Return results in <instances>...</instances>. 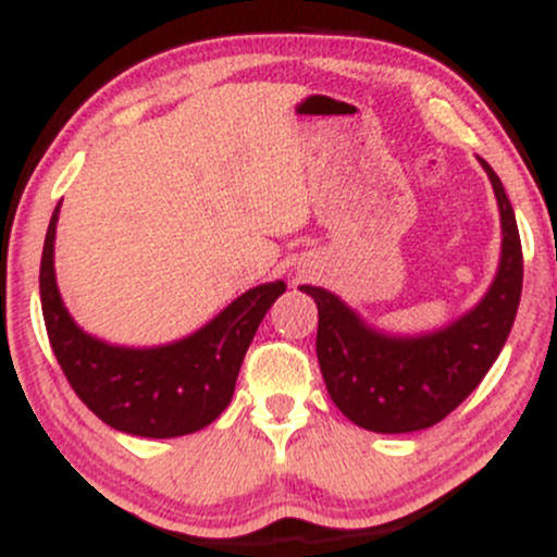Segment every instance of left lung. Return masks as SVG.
<instances>
[{
    "label": "left lung",
    "instance_id": "1",
    "mask_svg": "<svg viewBox=\"0 0 557 557\" xmlns=\"http://www.w3.org/2000/svg\"><path fill=\"white\" fill-rule=\"evenodd\" d=\"M479 162L500 207L503 257L487 296L450 327L389 337L367 327L324 287L300 285L319 309L317 359L330 398L363 430L400 434L434 426L469 398L508 341L521 300V238L500 177Z\"/></svg>",
    "mask_w": 557,
    "mask_h": 557
}]
</instances>
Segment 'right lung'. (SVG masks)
<instances>
[{
    "label": "right lung",
    "instance_id": "add662e5",
    "mask_svg": "<svg viewBox=\"0 0 557 557\" xmlns=\"http://www.w3.org/2000/svg\"><path fill=\"white\" fill-rule=\"evenodd\" d=\"M57 203L41 253V311L70 387L112 430L138 437H181L209 426L227 408L243 356L285 283L243 293L207 327L162 348H120L86 335L62 304L54 280Z\"/></svg>",
    "mask_w": 557,
    "mask_h": 557
}]
</instances>
